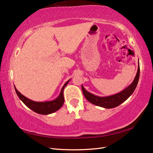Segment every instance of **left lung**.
<instances>
[{
    "label": "left lung",
    "mask_w": 153,
    "mask_h": 153,
    "mask_svg": "<svg viewBox=\"0 0 153 153\" xmlns=\"http://www.w3.org/2000/svg\"><path fill=\"white\" fill-rule=\"evenodd\" d=\"M140 76V66L138 64V70L137 75L135 76L132 84L129 85L126 89L123 90L122 92L118 94H114L107 97H99L92 94L90 92H87L84 87L82 85V90L85 98L91 102V103L95 105L101 106L105 108H112L121 105L124 101H126L129 96H130L133 92L135 91V88L138 84V79Z\"/></svg>",
    "instance_id": "obj_1"
}]
</instances>
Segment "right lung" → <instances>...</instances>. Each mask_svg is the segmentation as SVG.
<instances>
[{"mask_svg":"<svg viewBox=\"0 0 153 153\" xmlns=\"http://www.w3.org/2000/svg\"><path fill=\"white\" fill-rule=\"evenodd\" d=\"M69 80H69L68 82H66V84L64 85L61 89V93H60L59 96L56 99L53 101H47V102H36V101H32L26 98L24 95H22L19 91H18L15 87V89L18 96L19 97V98L22 101V102L24 103L27 107L38 114L42 115H48L56 112L57 110L61 108V106L63 105L64 101L63 91L64 87L68 85Z\"/></svg>","mask_w":153,"mask_h":153,"instance_id":"add662e5","label":"right lung"}]
</instances>
